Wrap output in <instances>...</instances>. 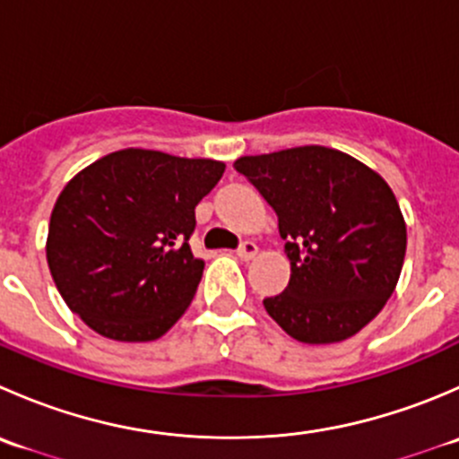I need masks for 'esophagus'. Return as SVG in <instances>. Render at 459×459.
<instances>
[{
	"instance_id": "34e87169",
	"label": "esophagus",
	"mask_w": 459,
	"mask_h": 459,
	"mask_svg": "<svg viewBox=\"0 0 459 459\" xmlns=\"http://www.w3.org/2000/svg\"><path fill=\"white\" fill-rule=\"evenodd\" d=\"M257 251H259V248H257L255 242H242V244H239V248H238V257L247 259V262H248V259H253L257 255Z\"/></svg>"
}]
</instances>
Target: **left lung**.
I'll use <instances>...</instances> for the list:
<instances>
[{"instance_id": "left-lung-1", "label": "left lung", "mask_w": 459, "mask_h": 459, "mask_svg": "<svg viewBox=\"0 0 459 459\" xmlns=\"http://www.w3.org/2000/svg\"><path fill=\"white\" fill-rule=\"evenodd\" d=\"M235 170L277 215L290 259L266 313L298 342L333 344L362 331L395 290L406 253L400 204L375 170L324 146L248 155Z\"/></svg>"}]
</instances>
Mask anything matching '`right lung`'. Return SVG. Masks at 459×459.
<instances>
[{"instance_id":"obj_1","label":"right lung","mask_w":459,"mask_h":459,"mask_svg":"<svg viewBox=\"0 0 459 459\" xmlns=\"http://www.w3.org/2000/svg\"><path fill=\"white\" fill-rule=\"evenodd\" d=\"M226 166L126 148L59 193L48 226L50 275L75 316L117 342L164 335L191 304L204 259L191 251L195 206Z\"/></svg>"}]
</instances>
